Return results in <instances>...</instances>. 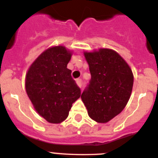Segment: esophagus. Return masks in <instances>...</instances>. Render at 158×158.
Masks as SVG:
<instances>
[{
  "instance_id": "34e87169",
  "label": "esophagus",
  "mask_w": 158,
  "mask_h": 158,
  "mask_svg": "<svg viewBox=\"0 0 158 158\" xmlns=\"http://www.w3.org/2000/svg\"><path fill=\"white\" fill-rule=\"evenodd\" d=\"M76 82H77V85L79 86V87H81V86H82V80H81V79H77Z\"/></svg>"
}]
</instances>
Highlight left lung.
Here are the masks:
<instances>
[{"label": "left lung", "instance_id": "8db88e82", "mask_svg": "<svg viewBox=\"0 0 158 158\" xmlns=\"http://www.w3.org/2000/svg\"><path fill=\"white\" fill-rule=\"evenodd\" d=\"M84 54L91 80L81 97L89 117L105 123L126 107L133 88V73L125 60L111 49Z\"/></svg>", "mask_w": 158, "mask_h": 158}]
</instances>
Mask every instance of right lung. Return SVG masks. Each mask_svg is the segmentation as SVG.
Returning a JSON list of instances; mask_svg holds the SVG:
<instances>
[{"label":"right lung","instance_id":"obj_1","mask_svg":"<svg viewBox=\"0 0 158 158\" xmlns=\"http://www.w3.org/2000/svg\"><path fill=\"white\" fill-rule=\"evenodd\" d=\"M72 53L65 47L46 50L35 59L26 74L25 88L35 109L47 122L60 123L69 115L81 89L67 64Z\"/></svg>","mask_w":158,"mask_h":158}]
</instances>
